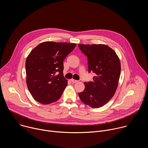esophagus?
<instances>
[{
  "label": "esophagus",
  "mask_w": 148,
  "mask_h": 148,
  "mask_svg": "<svg viewBox=\"0 0 148 148\" xmlns=\"http://www.w3.org/2000/svg\"><path fill=\"white\" fill-rule=\"evenodd\" d=\"M71 81L73 83H75V82H77L78 81V80L74 79H71Z\"/></svg>",
  "instance_id": "esophagus-1"
}]
</instances>
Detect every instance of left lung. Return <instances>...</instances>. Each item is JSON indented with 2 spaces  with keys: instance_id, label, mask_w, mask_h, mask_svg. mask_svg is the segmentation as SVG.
Returning a JSON list of instances; mask_svg holds the SVG:
<instances>
[{
  "instance_id": "obj_1",
  "label": "left lung",
  "mask_w": 148,
  "mask_h": 148,
  "mask_svg": "<svg viewBox=\"0 0 148 148\" xmlns=\"http://www.w3.org/2000/svg\"><path fill=\"white\" fill-rule=\"evenodd\" d=\"M87 57L88 72L93 81L84 82L85 89L78 93L81 101L91 107H102L114 96L121 73L120 61L116 53L104 45H78Z\"/></svg>"
}]
</instances>
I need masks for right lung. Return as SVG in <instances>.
<instances>
[{
	"instance_id": "obj_1",
	"label": "right lung",
	"mask_w": 148,
	"mask_h": 148,
	"mask_svg": "<svg viewBox=\"0 0 148 148\" xmlns=\"http://www.w3.org/2000/svg\"><path fill=\"white\" fill-rule=\"evenodd\" d=\"M69 43L46 41L36 46L26 61V83L34 99L49 104L61 97L67 85L63 61L75 47Z\"/></svg>"
}]
</instances>
